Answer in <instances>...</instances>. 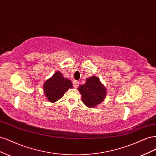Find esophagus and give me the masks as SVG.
<instances>
[{"instance_id":"1","label":"esophagus","mask_w":156,"mask_h":156,"mask_svg":"<svg viewBox=\"0 0 156 156\" xmlns=\"http://www.w3.org/2000/svg\"><path fill=\"white\" fill-rule=\"evenodd\" d=\"M73 87L75 88H77L79 87V82L77 81H74L73 82Z\"/></svg>"}]
</instances>
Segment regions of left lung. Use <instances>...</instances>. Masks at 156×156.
I'll return each mask as SVG.
<instances>
[{"label": "left lung", "instance_id": "left-lung-1", "mask_svg": "<svg viewBox=\"0 0 156 156\" xmlns=\"http://www.w3.org/2000/svg\"><path fill=\"white\" fill-rule=\"evenodd\" d=\"M79 91L82 95V101L88 107H94L101 103L106 96V89L97 77L87 79V82L81 85Z\"/></svg>", "mask_w": 156, "mask_h": 156}]
</instances>
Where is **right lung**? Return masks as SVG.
<instances>
[{
    "label": "right lung",
    "mask_w": 156,
    "mask_h": 156,
    "mask_svg": "<svg viewBox=\"0 0 156 156\" xmlns=\"http://www.w3.org/2000/svg\"><path fill=\"white\" fill-rule=\"evenodd\" d=\"M72 86L70 80L64 78L62 74L57 72L45 83L44 93L49 101L55 102L60 100Z\"/></svg>",
    "instance_id": "right-lung-1"
}]
</instances>
